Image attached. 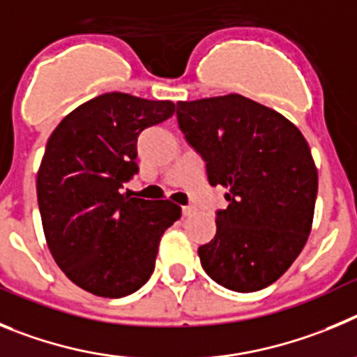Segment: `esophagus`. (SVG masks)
<instances>
[{
    "instance_id": "esophagus-1",
    "label": "esophagus",
    "mask_w": 357,
    "mask_h": 357,
    "mask_svg": "<svg viewBox=\"0 0 357 357\" xmlns=\"http://www.w3.org/2000/svg\"><path fill=\"white\" fill-rule=\"evenodd\" d=\"M195 211V208H192V206H183L181 208V213L185 215V217H188V215H192Z\"/></svg>"
}]
</instances>
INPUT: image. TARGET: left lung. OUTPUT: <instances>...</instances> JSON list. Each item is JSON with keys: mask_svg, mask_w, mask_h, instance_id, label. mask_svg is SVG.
I'll return each instance as SVG.
<instances>
[{"mask_svg": "<svg viewBox=\"0 0 357 357\" xmlns=\"http://www.w3.org/2000/svg\"><path fill=\"white\" fill-rule=\"evenodd\" d=\"M176 117L227 190L217 231L197 249L208 275L233 291H258L290 268L313 222L319 174L303 133L275 110L238 94L179 101Z\"/></svg>", "mask_w": 357, "mask_h": 357, "instance_id": "8db88e82", "label": "left lung"}]
</instances>
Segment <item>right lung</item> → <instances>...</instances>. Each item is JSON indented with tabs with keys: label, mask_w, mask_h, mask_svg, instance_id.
Instances as JSON below:
<instances>
[{
	"label": "right lung",
	"mask_w": 357,
	"mask_h": 357,
	"mask_svg": "<svg viewBox=\"0 0 357 357\" xmlns=\"http://www.w3.org/2000/svg\"><path fill=\"white\" fill-rule=\"evenodd\" d=\"M174 102L110 92L70 112L47 140L37 201L54 261L99 297H126L155 271L160 236L181 217L171 201L133 197L137 140L174 114Z\"/></svg>",
	"instance_id": "1"
}]
</instances>
